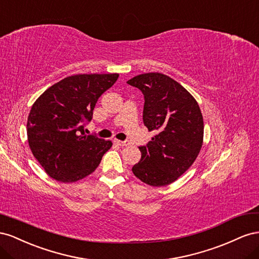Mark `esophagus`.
Wrapping results in <instances>:
<instances>
[{"label":"esophagus","instance_id":"34e87169","mask_svg":"<svg viewBox=\"0 0 259 259\" xmlns=\"http://www.w3.org/2000/svg\"><path fill=\"white\" fill-rule=\"evenodd\" d=\"M114 142H115L117 145H120V146H127V145L130 144V142H128V141H120V140H115Z\"/></svg>","mask_w":259,"mask_h":259}]
</instances>
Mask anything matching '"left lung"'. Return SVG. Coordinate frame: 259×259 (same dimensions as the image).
Instances as JSON below:
<instances>
[{
  "label": "left lung",
  "mask_w": 259,
  "mask_h": 259,
  "mask_svg": "<svg viewBox=\"0 0 259 259\" xmlns=\"http://www.w3.org/2000/svg\"><path fill=\"white\" fill-rule=\"evenodd\" d=\"M144 95L143 122L156 136L139 147L141 159L132 167L138 179L151 187H165L186 172L198 156L204 121L196 100L172 78L147 72L128 80Z\"/></svg>",
  "instance_id": "left-lung-1"
}]
</instances>
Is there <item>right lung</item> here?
Listing matches in <instances>:
<instances>
[{"instance_id":"add662e5","label":"right lung","mask_w":259,"mask_h":259,"mask_svg":"<svg viewBox=\"0 0 259 259\" xmlns=\"http://www.w3.org/2000/svg\"><path fill=\"white\" fill-rule=\"evenodd\" d=\"M118 73L73 75L50 87L36 99L27 121V137L33 156L46 172L60 182H76L98 168L112 141L85 136L101 95Z\"/></svg>"}]
</instances>
